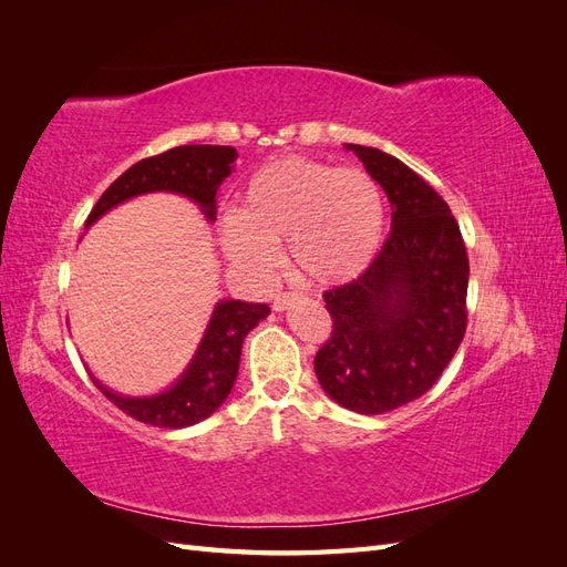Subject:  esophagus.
I'll list each match as a JSON object with an SVG mask.
<instances>
[{
  "label": "esophagus",
  "mask_w": 567,
  "mask_h": 567,
  "mask_svg": "<svg viewBox=\"0 0 567 567\" xmlns=\"http://www.w3.org/2000/svg\"><path fill=\"white\" fill-rule=\"evenodd\" d=\"M293 300H296V293H279L277 298H274V310H277V312L288 310V305Z\"/></svg>",
  "instance_id": "34e87169"
}]
</instances>
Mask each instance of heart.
Here are the masks:
<instances>
[{
	"instance_id": "heart-1",
	"label": "heart",
	"mask_w": 567,
	"mask_h": 567,
	"mask_svg": "<svg viewBox=\"0 0 567 567\" xmlns=\"http://www.w3.org/2000/svg\"><path fill=\"white\" fill-rule=\"evenodd\" d=\"M383 219L381 186L364 169L284 156L255 169L241 210L221 221V246L236 265L267 271L286 241L300 277L346 284L373 260Z\"/></svg>"
}]
</instances>
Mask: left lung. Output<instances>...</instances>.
<instances>
[{
    "mask_svg": "<svg viewBox=\"0 0 567 567\" xmlns=\"http://www.w3.org/2000/svg\"><path fill=\"white\" fill-rule=\"evenodd\" d=\"M381 184L392 229L373 262L323 293L333 331L315 357L321 388L357 414L431 390L466 333L468 255L450 205L388 153L346 144Z\"/></svg>",
    "mask_w": 567,
    "mask_h": 567,
    "instance_id": "8db88e82",
    "label": "left lung"
}]
</instances>
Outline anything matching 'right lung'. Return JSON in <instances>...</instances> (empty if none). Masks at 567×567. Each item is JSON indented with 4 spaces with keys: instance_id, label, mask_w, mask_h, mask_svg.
<instances>
[{
    "instance_id": "1",
    "label": "right lung",
    "mask_w": 567,
    "mask_h": 567,
    "mask_svg": "<svg viewBox=\"0 0 567 567\" xmlns=\"http://www.w3.org/2000/svg\"><path fill=\"white\" fill-rule=\"evenodd\" d=\"M236 158L238 153L231 146L192 144L169 148L158 153V156L134 163L101 194L84 227H92L101 215H106L115 205L153 192H173L192 198L200 205L203 215L213 221L217 213V188L231 175ZM267 315L269 307L262 302L219 300L192 364L186 367L182 379L173 388L153 394V398H125V394H117L101 385L92 373L90 375L96 388L120 411H125L127 416L136 421L158 427L194 425L208 419L229 398L238 373V362H241L244 338Z\"/></svg>"
}]
</instances>
